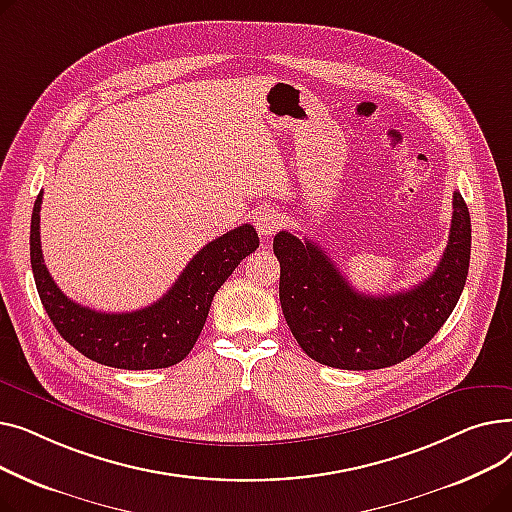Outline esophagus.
<instances>
[{
  "label": "esophagus",
  "mask_w": 512,
  "mask_h": 512,
  "mask_svg": "<svg viewBox=\"0 0 512 512\" xmlns=\"http://www.w3.org/2000/svg\"><path fill=\"white\" fill-rule=\"evenodd\" d=\"M253 220H255L257 232H259L261 236H272V234H276L278 228L282 226L280 213H278L276 209H272V207H261V209H257L255 215H253Z\"/></svg>",
  "instance_id": "obj_1"
}]
</instances>
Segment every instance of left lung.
<instances>
[{
	"label": "left lung",
	"instance_id": "left-lung-1",
	"mask_svg": "<svg viewBox=\"0 0 512 512\" xmlns=\"http://www.w3.org/2000/svg\"><path fill=\"white\" fill-rule=\"evenodd\" d=\"M280 305L303 351L336 369H382L409 359L436 336L461 299L471 259V218L452 195L446 251L432 276L411 290L367 297L355 290L309 238L274 236Z\"/></svg>",
	"mask_w": 512,
	"mask_h": 512
}]
</instances>
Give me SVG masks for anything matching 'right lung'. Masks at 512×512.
Returning <instances> with one entry per match:
<instances>
[{"instance_id": "right-lung-1", "label": "right lung", "mask_w": 512, "mask_h": 512, "mask_svg": "<svg viewBox=\"0 0 512 512\" xmlns=\"http://www.w3.org/2000/svg\"><path fill=\"white\" fill-rule=\"evenodd\" d=\"M39 193L31 218V265L41 303L60 336L87 359L118 369H161L180 363L205 326L215 292L238 263L259 247L251 224H242L205 245L153 305L105 313L70 301L49 276L41 251Z\"/></svg>"}]
</instances>
